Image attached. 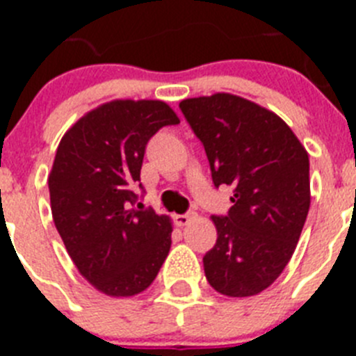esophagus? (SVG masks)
<instances>
[{
    "label": "esophagus",
    "instance_id": "obj_1",
    "mask_svg": "<svg viewBox=\"0 0 356 356\" xmlns=\"http://www.w3.org/2000/svg\"><path fill=\"white\" fill-rule=\"evenodd\" d=\"M193 219H196V213H194V212L178 213V216H175V222H176V225H178V226L188 225V222L193 221Z\"/></svg>",
    "mask_w": 356,
    "mask_h": 356
}]
</instances>
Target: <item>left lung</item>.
<instances>
[{
  "label": "left lung",
  "instance_id": "left-lung-1",
  "mask_svg": "<svg viewBox=\"0 0 356 356\" xmlns=\"http://www.w3.org/2000/svg\"><path fill=\"white\" fill-rule=\"evenodd\" d=\"M180 110L205 147L213 185L234 187L228 213L212 216L207 280L229 298L259 294L282 275L307 221V149L275 112L234 94L184 99Z\"/></svg>",
  "mask_w": 356,
  "mask_h": 356
}]
</instances>
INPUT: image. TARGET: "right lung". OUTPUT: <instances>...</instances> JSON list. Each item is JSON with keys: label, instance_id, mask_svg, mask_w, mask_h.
Instances as JSON below:
<instances>
[{"label": "right lung", "instance_id": "right-lung-1", "mask_svg": "<svg viewBox=\"0 0 356 356\" xmlns=\"http://www.w3.org/2000/svg\"><path fill=\"white\" fill-rule=\"evenodd\" d=\"M178 122L163 102L118 99L83 115L58 144L48 180L53 221L78 271L105 294H139L168 257L169 217L137 203L135 188L149 139Z\"/></svg>", "mask_w": 356, "mask_h": 356}]
</instances>
